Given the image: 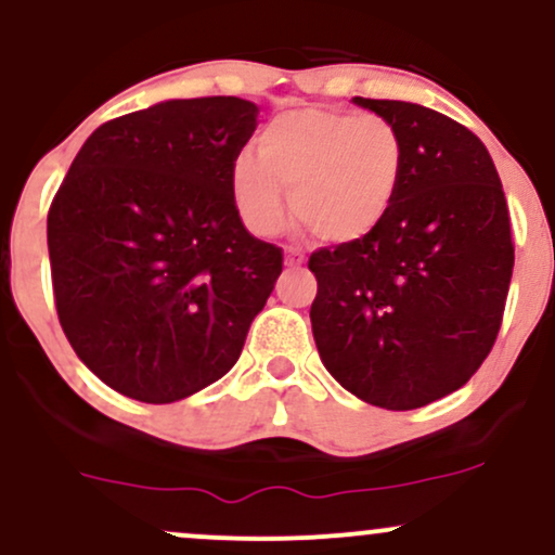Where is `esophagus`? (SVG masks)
Segmentation results:
<instances>
[{
  "mask_svg": "<svg viewBox=\"0 0 555 555\" xmlns=\"http://www.w3.org/2000/svg\"><path fill=\"white\" fill-rule=\"evenodd\" d=\"M284 258H286V266H289V269H297V266H302V253H299V247H286Z\"/></svg>",
  "mask_w": 555,
  "mask_h": 555,
  "instance_id": "1",
  "label": "esophagus"
}]
</instances>
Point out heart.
I'll list each match as a JSON object with an SVG mask.
<instances>
[{"mask_svg":"<svg viewBox=\"0 0 555 555\" xmlns=\"http://www.w3.org/2000/svg\"><path fill=\"white\" fill-rule=\"evenodd\" d=\"M258 158L232 164V197L256 234H276L292 211L318 240L349 245L384 224L404 171V140L380 114L299 106L258 135Z\"/></svg>","mask_w":555,"mask_h":555,"instance_id":"heart-1","label":"heart"}]
</instances>
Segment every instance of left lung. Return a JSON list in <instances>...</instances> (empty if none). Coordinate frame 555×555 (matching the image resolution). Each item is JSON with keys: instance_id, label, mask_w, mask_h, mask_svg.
I'll return each instance as SVG.
<instances>
[{"instance_id": "obj_1", "label": "left lung", "mask_w": 555, "mask_h": 555, "mask_svg": "<svg viewBox=\"0 0 555 555\" xmlns=\"http://www.w3.org/2000/svg\"><path fill=\"white\" fill-rule=\"evenodd\" d=\"M399 130L404 171L384 224L308 260L310 321L326 371L384 410H417L467 384L499 336L514 269L499 171L441 112L362 99Z\"/></svg>"}]
</instances>
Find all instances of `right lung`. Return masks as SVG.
<instances>
[{
    "mask_svg": "<svg viewBox=\"0 0 555 555\" xmlns=\"http://www.w3.org/2000/svg\"><path fill=\"white\" fill-rule=\"evenodd\" d=\"M258 106L175 99L82 143L47 219L54 305L75 354L125 397L169 404L232 371L282 247L256 240L232 164Z\"/></svg>",
    "mask_w": 555,
    "mask_h": 555,
    "instance_id": "1",
    "label": "right lung"
}]
</instances>
